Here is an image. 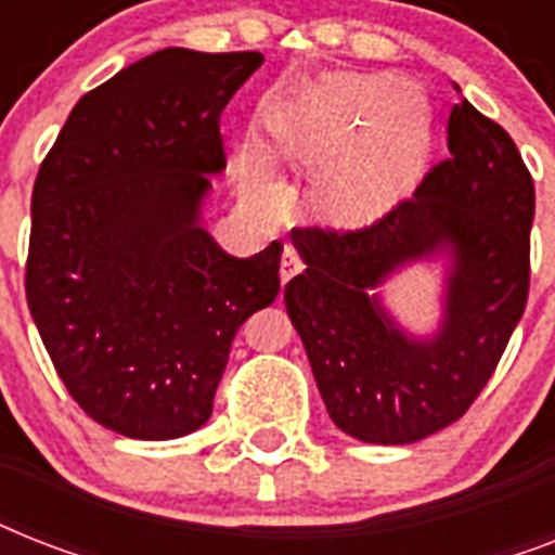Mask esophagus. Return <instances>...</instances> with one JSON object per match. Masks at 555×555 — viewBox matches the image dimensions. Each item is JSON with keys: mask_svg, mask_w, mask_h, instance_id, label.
<instances>
[{"mask_svg": "<svg viewBox=\"0 0 555 555\" xmlns=\"http://www.w3.org/2000/svg\"><path fill=\"white\" fill-rule=\"evenodd\" d=\"M299 270H302V264H299V256H296L294 247L287 244L285 253H282V285H285V282H291V279H294Z\"/></svg>", "mask_w": 555, "mask_h": 555, "instance_id": "obj_1", "label": "esophagus"}]
</instances>
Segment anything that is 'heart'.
<instances>
[{"label": "heart", "instance_id": "1", "mask_svg": "<svg viewBox=\"0 0 555 555\" xmlns=\"http://www.w3.org/2000/svg\"><path fill=\"white\" fill-rule=\"evenodd\" d=\"M270 124L279 150L305 167L378 126L322 178V207L346 224L371 221L403 198L429 152L423 106L395 74H322L279 100Z\"/></svg>", "mask_w": 555, "mask_h": 555}]
</instances>
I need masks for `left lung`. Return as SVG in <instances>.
Returning <instances> with one entry per match:
<instances>
[{
    "mask_svg": "<svg viewBox=\"0 0 555 555\" xmlns=\"http://www.w3.org/2000/svg\"><path fill=\"white\" fill-rule=\"evenodd\" d=\"M449 155L360 230L296 227L305 270L285 287L331 421L400 447L464 417L499 365L530 294L533 178L516 143L469 100L449 115ZM450 256L444 320L417 340L373 294L395 269Z\"/></svg>",
    "mask_w": 555,
    "mask_h": 555,
    "instance_id": "8db88e82",
    "label": "left lung"
}]
</instances>
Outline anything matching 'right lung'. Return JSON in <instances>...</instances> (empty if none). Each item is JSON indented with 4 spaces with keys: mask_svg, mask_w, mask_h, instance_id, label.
<instances>
[{
    "mask_svg": "<svg viewBox=\"0 0 555 555\" xmlns=\"http://www.w3.org/2000/svg\"><path fill=\"white\" fill-rule=\"evenodd\" d=\"M264 56L164 48L72 108L30 195L25 296L82 412L134 440L207 423L235 331L279 294L282 242L235 259L201 227L221 112Z\"/></svg>",
    "mask_w": 555,
    "mask_h": 555,
    "instance_id": "obj_1",
    "label": "right lung"
}]
</instances>
